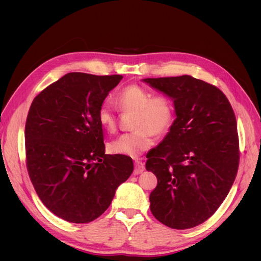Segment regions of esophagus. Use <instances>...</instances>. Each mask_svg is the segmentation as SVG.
<instances>
[{
	"label": "esophagus",
	"instance_id": "obj_1",
	"mask_svg": "<svg viewBox=\"0 0 261 261\" xmlns=\"http://www.w3.org/2000/svg\"><path fill=\"white\" fill-rule=\"evenodd\" d=\"M145 170V164L143 162H140L139 160L135 161V170H134V174H140L143 173Z\"/></svg>",
	"mask_w": 261,
	"mask_h": 261
}]
</instances>
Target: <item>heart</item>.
<instances>
[{
    "label": "heart",
    "instance_id": "1",
    "mask_svg": "<svg viewBox=\"0 0 261 261\" xmlns=\"http://www.w3.org/2000/svg\"><path fill=\"white\" fill-rule=\"evenodd\" d=\"M116 102L124 111H133L136 115L133 125L135 130L122 134L110 144V151L115 154L137 158L153 145L152 134L162 135L173 122L174 108L172 100L164 94L151 96L149 90L138 85L123 88L117 93ZM97 117L106 130H115L116 115L111 102H102Z\"/></svg>",
    "mask_w": 261,
    "mask_h": 261
}]
</instances>
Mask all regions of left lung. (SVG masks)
I'll use <instances>...</instances> for the list:
<instances>
[{"label": "left lung", "instance_id": "left-lung-1", "mask_svg": "<svg viewBox=\"0 0 261 261\" xmlns=\"http://www.w3.org/2000/svg\"><path fill=\"white\" fill-rule=\"evenodd\" d=\"M169 97L175 120L161 143L147 153V171L158 178L150 210L161 223L185 230L217 211L239 169V136L225 94L203 81L183 75L145 78Z\"/></svg>", "mask_w": 261, "mask_h": 261}]
</instances>
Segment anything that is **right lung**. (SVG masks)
<instances>
[{
	"instance_id": "add662e5",
	"label": "right lung",
	"mask_w": 261,
	"mask_h": 261,
	"mask_svg": "<svg viewBox=\"0 0 261 261\" xmlns=\"http://www.w3.org/2000/svg\"><path fill=\"white\" fill-rule=\"evenodd\" d=\"M123 76L68 73L34 99L26 121L27 169L44 206L88 223L111 204L134 171L130 156L106 154L97 112Z\"/></svg>"
}]
</instances>
